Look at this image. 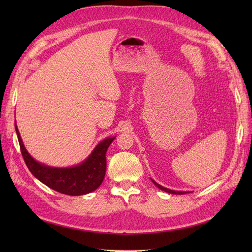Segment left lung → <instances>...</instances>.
I'll return each mask as SVG.
<instances>
[{
    "mask_svg": "<svg viewBox=\"0 0 252 252\" xmlns=\"http://www.w3.org/2000/svg\"><path fill=\"white\" fill-rule=\"evenodd\" d=\"M153 181V183L156 185L158 189H160L161 190H164L165 192H169V194H175V195H184V194H187V192L189 191H182V190H172V189H167V187H163L162 185H160V184H158L157 182H155L154 180H152Z\"/></svg>",
    "mask_w": 252,
    "mask_h": 252,
    "instance_id": "1",
    "label": "left lung"
}]
</instances>
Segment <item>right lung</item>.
Returning <instances> with one entry per match:
<instances>
[{
  "label": "right lung",
  "instance_id": "right-lung-1",
  "mask_svg": "<svg viewBox=\"0 0 252 252\" xmlns=\"http://www.w3.org/2000/svg\"><path fill=\"white\" fill-rule=\"evenodd\" d=\"M21 154L30 172L42 183L58 192L70 196L85 195L98 189L106 173V153L116 136L107 137L98 143L90 156L77 165L55 168L41 163L27 151L15 122Z\"/></svg>",
  "mask_w": 252,
  "mask_h": 252
}]
</instances>
